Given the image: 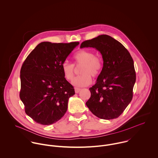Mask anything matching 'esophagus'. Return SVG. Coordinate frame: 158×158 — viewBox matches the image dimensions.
Listing matches in <instances>:
<instances>
[{"label": "esophagus", "instance_id": "34e87169", "mask_svg": "<svg viewBox=\"0 0 158 158\" xmlns=\"http://www.w3.org/2000/svg\"><path fill=\"white\" fill-rule=\"evenodd\" d=\"M81 90L80 88H75V91L76 93H78L80 92V91Z\"/></svg>", "mask_w": 158, "mask_h": 158}]
</instances>
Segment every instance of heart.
<instances>
[{"label":"heart","instance_id":"obj_1","mask_svg":"<svg viewBox=\"0 0 158 158\" xmlns=\"http://www.w3.org/2000/svg\"><path fill=\"white\" fill-rule=\"evenodd\" d=\"M73 59L76 65H83L80 70L82 74L77 77L72 81V84L76 87H84L89 85L92 81L91 76L96 78L100 74L103 61L99 56H95L94 52L88 50H80L74 56ZM62 70L65 78L71 81L74 77V65L65 62L62 65Z\"/></svg>","mask_w":158,"mask_h":158}]
</instances>
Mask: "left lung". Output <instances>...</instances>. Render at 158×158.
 Segmentation results:
<instances>
[{"label":"left lung","mask_w":158,"mask_h":158,"mask_svg":"<svg viewBox=\"0 0 158 158\" xmlns=\"http://www.w3.org/2000/svg\"><path fill=\"white\" fill-rule=\"evenodd\" d=\"M94 48L103 59V67L96 83L89 89L86 102L90 111L105 120L118 117L131 102L136 73L133 59L118 41L106 35L83 41L80 48Z\"/></svg>","instance_id":"8db88e82"}]
</instances>
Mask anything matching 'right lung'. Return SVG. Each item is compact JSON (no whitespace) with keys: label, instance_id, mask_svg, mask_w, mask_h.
Segmentation results:
<instances>
[{"label":"right lung","instance_id":"right-lung-1","mask_svg":"<svg viewBox=\"0 0 158 158\" xmlns=\"http://www.w3.org/2000/svg\"><path fill=\"white\" fill-rule=\"evenodd\" d=\"M78 42L40 43L28 56L20 70V98L26 114L36 123L49 125L65 114L73 86L66 80L62 65Z\"/></svg>","mask_w":158,"mask_h":158}]
</instances>
